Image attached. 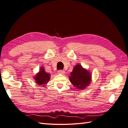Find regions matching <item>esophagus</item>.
<instances>
[{"mask_svg": "<svg viewBox=\"0 0 128 128\" xmlns=\"http://www.w3.org/2000/svg\"><path fill=\"white\" fill-rule=\"evenodd\" d=\"M58 74H64L65 72H64V70H58Z\"/></svg>", "mask_w": 128, "mask_h": 128, "instance_id": "34e87169", "label": "esophagus"}]
</instances>
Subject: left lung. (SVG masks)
<instances>
[{"instance_id": "obj_1", "label": "left lung", "mask_w": 128, "mask_h": 128, "mask_svg": "<svg viewBox=\"0 0 128 128\" xmlns=\"http://www.w3.org/2000/svg\"><path fill=\"white\" fill-rule=\"evenodd\" d=\"M70 75L69 76L70 82L76 89L84 90L90 84L92 81L91 73L84 68L80 64H77L74 67Z\"/></svg>"}]
</instances>
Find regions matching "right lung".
<instances>
[{"mask_svg": "<svg viewBox=\"0 0 128 128\" xmlns=\"http://www.w3.org/2000/svg\"><path fill=\"white\" fill-rule=\"evenodd\" d=\"M51 75L46 72L43 67H40V71L37 72L35 76H34V78L36 83L38 86H42L43 87L45 84H47L49 80L51 78Z\"/></svg>", "mask_w": 128, "mask_h": 128, "instance_id": "right-lung-1", "label": "right lung"}]
</instances>
